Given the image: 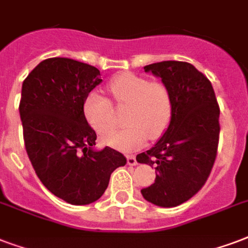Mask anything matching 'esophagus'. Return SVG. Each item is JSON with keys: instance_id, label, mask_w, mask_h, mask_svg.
I'll list each match as a JSON object with an SVG mask.
<instances>
[{"instance_id": "esophagus-1", "label": "esophagus", "mask_w": 248, "mask_h": 248, "mask_svg": "<svg viewBox=\"0 0 248 248\" xmlns=\"http://www.w3.org/2000/svg\"><path fill=\"white\" fill-rule=\"evenodd\" d=\"M126 162H128V165L129 166H136L137 165V159L133 154H129V155H126Z\"/></svg>"}]
</instances>
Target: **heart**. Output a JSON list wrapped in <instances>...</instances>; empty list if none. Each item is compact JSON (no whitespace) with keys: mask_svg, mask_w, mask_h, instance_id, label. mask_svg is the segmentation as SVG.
Wrapping results in <instances>:
<instances>
[{"mask_svg":"<svg viewBox=\"0 0 248 248\" xmlns=\"http://www.w3.org/2000/svg\"><path fill=\"white\" fill-rule=\"evenodd\" d=\"M116 108H125L126 125L104 140L120 150H136L148 139H159L170 125L172 99L170 89L162 81L135 73H122L107 85ZM83 113L98 135L107 136L116 129L117 120L112 102L93 91L85 98Z\"/></svg>","mask_w":248,"mask_h":248,"instance_id":"b5f03b06","label":"heart"}]
</instances>
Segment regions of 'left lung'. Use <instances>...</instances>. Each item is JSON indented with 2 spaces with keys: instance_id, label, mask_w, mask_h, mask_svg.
<instances>
[{
  "instance_id": "left-lung-1",
  "label": "left lung",
  "mask_w": 248,
  "mask_h": 248,
  "mask_svg": "<svg viewBox=\"0 0 248 248\" xmlns=\"http://www.w3.org/2000/svg\"><path fill=\"white\" fill-rule=\"evenodd\" d=\"M166 83L172 99L170 125L137 162L155 169V180L141 189L158 206H178L195 196L213 169L219 140V106L212 83L192 64L162 61L144 66Z\"/></svg>"
}]
</instances>
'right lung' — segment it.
<instances>
[{
  "mask_svg": "<svg viewBox=\"0 0 248 248\" xmlns=\"http://www.w3.org/2000/svg\"><path fill=\"white\" fill-rule=\"evenodd\" d=\"M100 82L95 66L52 57L22 85L19 113L31 165L48 191L73 205L96 202L113 170L126 163L109 146L100 152L91 148L96 133L85 117L83 102Z\"/></svg>",
  "mask_w": 248,
  "mask_h": 248,
  "instance_id": "right-lung-1",
  "label": "right lung"
}]
</instances>
